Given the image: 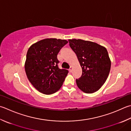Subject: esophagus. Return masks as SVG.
<instances>
[{
  "instance_id": "esophagus-1",
  "label": "esophagus",
  "mask_w": 131,
  "mask_h": 131,
  "mask_svg": "<svg viewBox=\"0 0 131 131\" xmlns=\"http://www.w3.org/2000/svg\"><path fill=\"white\" fill-rule=\"evenodd\" d=\"M72 70H73V67H72V66H70V69H69V71H70V73H71V72H72Z\"/></svg>"
}]
</instances>
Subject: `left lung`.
<instances>
[{"mask_svg":"<svg viewBox=\"0 0 131 131\" xmlns=\"http://www.w3.org/2000/svg\"><path fill=\"white\" fill-rule=\"evenodd\" d=\"M69 45L80 63L82 74L76 83L85 93L98 91L109 75L111 61L106 48L95 42L82 40H69Z\"/></svg>","mask_w":131,"mask_h":131,"instance_id":"1","label":"left lung"}]
</instances>
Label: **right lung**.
<instances>
[{
	"mask_svg": "<svg viewBox=\"0 0 131 131\" xmlns=\"http://www.w3.org/2000/svg\"><path fill=\"white\" fill-rule=\"evenodd\" d=\"M68 42L65 40L46 38L28 49L25 72L30 82L40 93L52 94L62 86L69 71L59 68L57 54Z\"/></svg>",
	"mask_w": 131,
	"mask_h": 131,
	"instance_id": "obj_1",
	"label": "right lung"
}]
</instances>
